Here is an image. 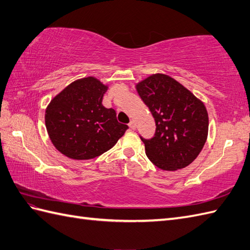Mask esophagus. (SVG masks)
I'll return each mask as SVG.
<instances>
[{"label": "esophagus", "instance_id": "34e87169", "mask_svg": "<svg viewBox=\"0 0 250 250\" xmlns=\"http://www.w3.org/2000/svg\"><path fill=\"white\" fill-rule=\"evenodd\" d=\"M129 128L131 130H135L136 129V124H135V122H133V121H131L130 123H129Z\"/></svg>", "mask_w": 250, "mask_h": 250}]
</instances>
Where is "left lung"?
<instances>
[{
	"instance_id": "obj_1",
	"label": "left lung",
	"mask_w": 250,
	"mask_h": 250,
	"mask_svg": "<svg viewBox=\"0 0 250 250\" xmlns=\"http://www.w3.org/2000/svg\"><path fill=\"white\" fill-rule=\"evenodd\" d=\"M156 122L155 137L142 139L145 153L157 167L177 171L191 164L208 137L204 103L173 77L156 73L136 84Z\"/></svg>"
}]
</instances>
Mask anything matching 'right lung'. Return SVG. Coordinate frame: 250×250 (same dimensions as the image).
Returning <instances> with one entry per match:
<instances>
[{
	"label": "right lung",
	"instance_id": "obj_1",
	"mask_svg": "<svg viewBox=\"0 0 250 250\" xmlns=\"http://www.w3.org/2000/svg\"><path fill=\"white\" fill-rule=\"evenodd\" d=\"M108 84L94 76L76 79L55 95L45 109V127L53 145L65 157L89 160L109 150L128 126L112 108L103 106Z\"/></svg>",
	"mask_w": 250,
	"mask_h": 250
}]
</instances>
